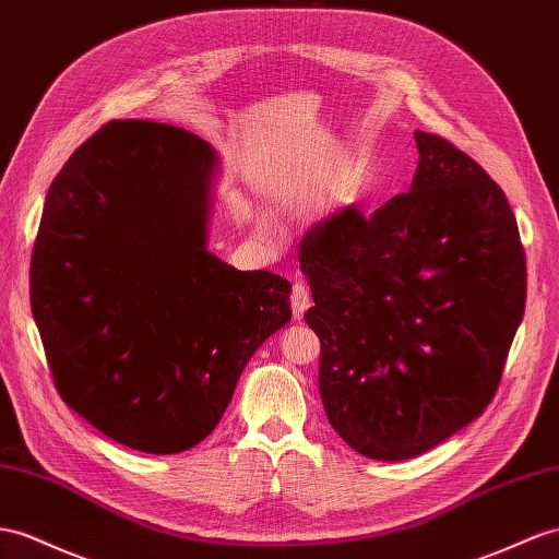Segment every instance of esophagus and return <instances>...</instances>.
<instances>
[{
	"mask_svg": "<svg viewBox=\"0 0 559 559\" xmlns=\"http://www.w3.org/2000/svg\"><path fill=\"white\" fill-rule=\"evenodd\" d=\"M290 307H293V317H295V321H302V319H305V313H307V309L311 307V293H309L307 285H302V283H297V285H295V288H293V295H290Z\"/></svg>",
	"mask_w": 559,
	"mask_h": 559,
	"instance_id": "obj_1",
	"label": "esophagus"
}]
</instances>
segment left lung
I'll return each mask as SVG.
<instances>
[{
    "mask_svg": "<svg viewBox=\"0 0 559 559\" xmlns=\"http://www.w3.org/2000/svg\"><path fill=\"white\" fill-rule=\"evenodd\" d=\"M418 169L370 217L345 207L299 242L325 416L354 451L408 461L493 399L524 317L526 262L506 193L416 130Z\"/></svg>",
    "mask_w": 559,
    "mask_h": 559,
    "instance_id": "left-lung-1",
    "label": "left lung"
}]
</instances>
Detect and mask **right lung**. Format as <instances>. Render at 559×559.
I'll return each instance as SVG.
<instances>
[{
	"mask_svg": "<svg viewBox=\"0 0 559 559\" xmlns=\"http://www.w3.org/2000/svg\"><path fill=\"white\" fill-rule=\"evenodd\" d=\"M219 157L151 120L110 122L45 200L31 305L63 402L127 449L203 441L242 368L290 321L293 285L207 250Z\"/></svg>",
	"mask_w": 559,
	"mask_h": 559,
	"instance_id": "1",
	"label": "right lung"
}]
</instances>
